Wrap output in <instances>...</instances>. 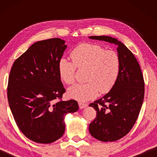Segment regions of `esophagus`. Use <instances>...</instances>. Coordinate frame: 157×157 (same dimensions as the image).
<instances>
[{"mask_svg": "<svg viewBox=\"0 0 157 157\" xmlns=\"http://www.w3.org/2000/svg\"><path fill=\"white\" fill-rule=\"evenodd\" d=\"M78 106H79V108L81 109H83L86 108V107L88 106V105L86 104H84V103H81V102H79L78 103Z\"/></svg>", "mask_w": 157, "mask_h": 157, "instance_id": "esophagus-1", "label": "esophagus"}]
</instances>
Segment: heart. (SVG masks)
I'll return each mask as SVG.
<instances>
[{"label":"heart","instance_id":"heart-1","mask_svg":"<svg viewBox=\"0 0 157 157\" xmlns=\"http://www.w3.org/2000/svg\"><path fill=\"white\" fill-rule=\"evenodd\" d=\"M72 61L62 57L58 63L61 80L66 84L74 82L76 66L87 67L85 83H76L68 89L67 95L72 99L85 102L94 99L101 94H106L113 87L119 77L120 59L115 51L106 50L100 45L83 43L71 53Z\"/></svg>","mask_w":157,"mask_h":157}]
</instances>
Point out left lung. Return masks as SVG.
Returning <instances> with one entry per match:
<instances>
[{"label":"left lung","instance_id":"1","mask_svg":"<svg viewBox=\"0 0 157 157\" xmlns=\"http://www.w3.org/2000/svg\"><path fill=\"white\" fill-rule=\"evenodd\" d=\"M89 38L118 46L121 64L117 82L106 95L89 105L96 111V118L89 124L90 134L99 141H114L127 134L138 118L144 96L143 75L134 54L117 38Z\"/></svg>","mask_w":157,"mask_h":157}]
</instances>
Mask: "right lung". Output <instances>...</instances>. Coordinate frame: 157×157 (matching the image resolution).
Segmentation results:
<instances>
[{
  "label": "right lung",
  "instance_id": "right-lung-1",
  "mask_svg": "<svg viewBox=\"0 0 157 157\" xmlns=\"http://www.w3.org/2000/svg\"><path fill=\"white\" fill-rule=\"evenodd\" d=\"M59 38L40 40L14 61L8 100L15 121L27 138L40 144L58 140L65 132L64 117L78 110L76 101H59L65 93L58 63L67 48Z\"/></svg>",
  "mask_w": 157,
  "mask_h": 157
}]
</instances>
